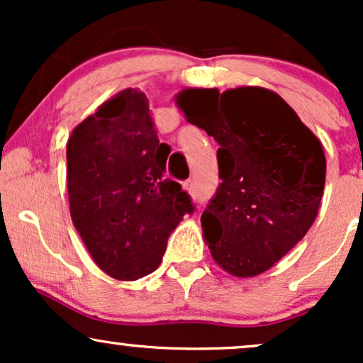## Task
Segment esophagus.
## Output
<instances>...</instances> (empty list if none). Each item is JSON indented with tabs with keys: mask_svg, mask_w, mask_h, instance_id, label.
I'll return each mask as SVG.
<instances>
[{
	"mask_svg": "<svg viewBox=\"0 0 363 363\" xmlns=\"http://www.w3.org/2000/svg\"><path fill=\"white\" fill-rule=\"evenodd\" d=\"M184 189H186L187 193H189V194H193V196H194V193H196V189H194V182H193V181H186V182H184Z\"/></svg>",
	"mask_w": 363,
	"mask_h": 363,
	"instance_id": "1",
	"label": "esophagus"
}]
</instances>
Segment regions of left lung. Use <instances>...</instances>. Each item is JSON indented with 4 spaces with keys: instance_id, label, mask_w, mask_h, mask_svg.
Masks as SVG:
<instances>
[{
    "instance_id": "1",
    "label": "left lung",
    "mask_w": 363,
    "mask_h": 363,
    "mask_svg": "<svg viewBox=\"0 0 363 363\" xmlns=\"http://www.w3.org/2000/svg\"><path fill=\"white\" fill-rule=\"evenodd\" d=\"M177 104L220 145L222 182L201 215L211 256L234 277L261 274L318 216L326 181L320 141L280 95L261 86L189 89Z\"/></svg>"
}]
</instances>
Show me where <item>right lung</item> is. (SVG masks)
<instances>
[{
    "label": "right lung",
    "mask_w": 363,
    "mask_h": 363,
    "mask_svg": "<svg viewBox=\"0 0 363 363\" xmlns=\"http://www.w3.org/2000/svg\"><path fill=\"white\" fill-rule=\"evenodd\" d=\"M160 143L143 91L126 89L74 128L66 147L69 211L97 266L138 280L162 262L169 235L193 213L191 196L165 176Z\"/></svg>",
    "instance_id": "1"
}]
</instances>
